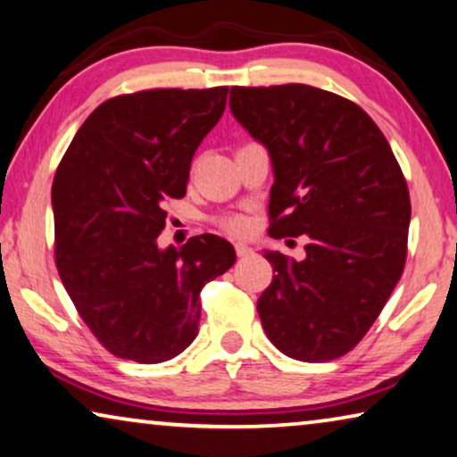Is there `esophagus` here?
Returning a JSON list of instances; mask_svg holds the SVG:
<instances>
[{
	"mask_svg": "<svg viewBox=\"0 0 457 457\" xmlns=\"http://www.w3.org/2000/svg\"><path fill=\"white\" fill-rule=\"evenodd\" d=\"M236 254L240 256V258L250 256L252 254V248L248 246V244H244V242H236Z\"/></svg>",
	"mask_w": 457,
	"mask_h": 457,
	"instance_id": "1",
	"label": "esophagus"
}]
</instances>
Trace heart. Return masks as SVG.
<instances>
[{"instance_id":"b5f03b06","label":"heart","mask_w":457,"mask_h":457,"mask_svg":"<svg viewBox=\"0 0 457 457\" xmlns=\"http://www.w3.org/2000/svg\"><path fill=\"white\" fill-rule=\"evenodd\" d=\"M221 223H223V228L231 231V234H240V231H244V229H246V226H248L246 220H244L242 215L226 217V220H223Z\"/></svg>"}]
</instances>
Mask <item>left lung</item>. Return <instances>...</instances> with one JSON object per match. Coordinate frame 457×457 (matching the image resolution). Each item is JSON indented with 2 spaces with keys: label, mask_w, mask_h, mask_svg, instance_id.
<instances>
[{
  "label": "left lung",
  "mask_w": 457,
  "mask_h": 457,
  "mask_svg": "<svg viewBox=\"0 0 457 457\" xmlns=\"http://www.w3.org/2000/svg\"><path fill=\"white\" fill-rule=\"evenodd\" d=\"M236 120L269 149L272 237L305 234L303 261L264 252L262 328L283 355L324 363L367 335L406 262L411 196L363 108L305 84L231 87Z\"/></svg>",
  "instance_id": "obj_1"
}]
</instances>
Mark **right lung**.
<instances>
[{
	"label": "right lung",
	"mask_w": 457,
	"mask_h": 457,
	"mask_svg": "<svg viewBox=\"0 0 457 457\" xmlns=\"http://www.w3.org/2000/svg\"><path fill=\"white\" fill-rule=\"evenodd\" d=\"M228 86L158 87L102 102L53 180L54 261L92 335L114 357L162 363L199 332V294L236 262L220 236L158 248L166 201L187 195L190 162L226 111Z\"/></svg>",
	"instance_id": "add662e5"
}]
</instances>
